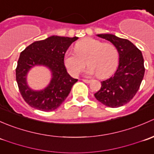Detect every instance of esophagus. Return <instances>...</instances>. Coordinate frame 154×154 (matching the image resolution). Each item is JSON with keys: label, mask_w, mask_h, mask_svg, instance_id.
<instances>
[{"label": "esophagus", "mask_w": 154, "mask_h": 154, "mask_svg": "<svg viewBox=\"0 0 154 154\" xmlns=\"http://www.w3.org/2000/svg\"><path fill=\"white\" fill-rule=\"evenodd\" d=\"M83 81L85 82V83H89L90 82H91V80H85V79H83Z\"/></svg>", "instance_id": "34e87169"}]
</instances>
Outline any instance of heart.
<instances>
[{"label": "heart", "instance_id": "b5f03b06", "mask_svg": "<svg viewBox=\"0 0 154 154\" xmlns=\"http://www.w3.org/2000/svg\"><path fill=\"white\" fill-rule=\"evenodd\" d=\"M76 52H67L64 63L68 72L76 76L83 69L86 62L88 75L97 74L99 78H105L116 70L119 64V52L112 43L94 38H85L75 45Z\"/></svg>", "mask_w": 154, "mask_h": 154}]
</instances>
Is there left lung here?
Here are the masks:
<instances>
[{
  "mask_svg": "<svg viewBox=\"0 0 154 154\" xmlns=\"http://www.w3.org/2000/svg\"><path fill=\"white\" fill-rule=\"evenodd\" d=\"M98 37L112 43L119 52V67L104 81L94 97L105 106H122L130 102L139 90L144 74L142 54L131 42L112 34H98Z\"/></svg>",
  "mask_w": 154,
  "mask_h": 154,
  "instance_id": "1",
  "label": "left lung"
}]
</instances>
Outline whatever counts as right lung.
<instances>
[{
	"instance_id": "obj_1",
	"label": "right lung",
	"mask_w": 154,
	"mask_h": 154,
	"mask_svg": "<svg viewBox=\"0 0 154 154\" xmlns=\"http://www.w3.org/2000/svg\"><path fill=\"white\" fill-rule=\"evenodd\" d=\"M78 38L52 35L44 40L34 42L20 54L15 74L21 96L31 107L44 112L58 108L68 97L77 79L68 74L64 57L68 48ZM43 65L49 68L52 78L44 90H31L26 83L27 73L31 67Z\"/></svg>"
}]
</instances>
